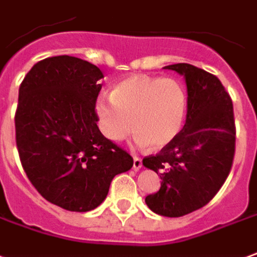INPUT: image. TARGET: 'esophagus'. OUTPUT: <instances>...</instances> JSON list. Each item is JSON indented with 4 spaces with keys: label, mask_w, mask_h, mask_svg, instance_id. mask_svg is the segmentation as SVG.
I'll return each mask as SVG.
<instances>
[{
    "label": "esophagus",
    "mask_w": 257,
    "mask_h": 257,
    "mask_svg": "<svg viewBox=\"0 0 257 257\" xmlns=\"http://www.w3.org/2000/svg\"><path fill=\"white\" fill-rule=\"evenodd\" d=\"M143 167V161L137 158V156H134V159H133V169L134 170H140Z\"/></svg>",
    "instance_id": "34e87169"
}]
</instances>
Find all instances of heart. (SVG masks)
<instances>
[{"label":"heart","mask_w":257,"mask_h":257,"mask_svg":"<svg viewBox=\"0 0 257 257\" xmlns=\"http://www.w3.org/2000/svg\"><path fill=\"white\" fill-rule=\"evenodd\" d=\"M187 110V94L174 79L134 74L121 80L110 96L95 103L98 125L105 138L119 143L137 130L140 147L163 148L181 132ZM135 125H132V123Z\"/></svg>","instance_id":"heart-1"}]
</instances>
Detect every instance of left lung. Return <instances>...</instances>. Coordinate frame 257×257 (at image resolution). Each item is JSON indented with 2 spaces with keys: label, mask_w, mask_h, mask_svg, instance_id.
<instances>
[{
  "label": "left lung",
  "mask_w": 257,
  "mask_h": 257,
  "mask_svg": "<svg viewBox=\"0 0 257 257\" xmlns=\"http://www.w3.org/2000/svg\"><path fill=\"white\" fill-rule=\"evenodd\" d=\"M163 69L185 80L187 117L172 143L143 161L162 178L161 190L147 196L145 203L156 214L181 217L209 203L224 184L235 151L234 112L216 76L190 63Z\"/></svg>",
  "instance_id": "1"
}]
</instances>
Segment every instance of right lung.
I'll return each instance as SVG.
<instances>
[{
    "mask_svg": "<svg viewBox=\"0 0 257 257\" xmlns=\"http://www.w3.org/2000/svg\"><path fill=\"white\" fill-rule=\"evenodd\" d=\"M99 67L74 56L37 62L19 87L15 114L22 166L45 199L70 212H90L108 195L133 158L102 136L95 101Z\"/></svg>",
    "mask_w": 257,
    "mask_h": 257,
    "instance_id": "obj_1",
    "label": "right lung"
}]
</instances>
